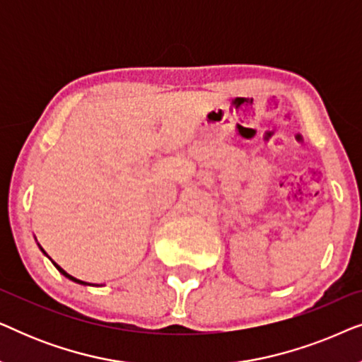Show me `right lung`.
Returning a JSON list of instances; mask_svg holds the SVG:
<instances>
[{"mask_svg":"<svg viewBox=\"0 0 362 362\" xmlns=\"http://www.w3.org/2000/svg\"><path fill=\"white\" fill-rule=\"evenodd\" d=\"M37 245H39V244H37ZM39 249H41V252H42V254H44V255H47V254H46V252H44V249H42V247H41V245H39ZM52 264H54V267H56V269H57L59 272H61V274H62L64 276H66V279H69V280H72V281H76V284H78V285H92V284H87V281H82V280H78V279H74V276H72V275H69V274H67V272L62 269V267H59V265L56 264V262H52ZM97 286H100V285H97Z\"/></svg>","mask_w":362,"mask_h":362,"instance_id":"right-lung-1","label":"right lung"}]
</instances>
